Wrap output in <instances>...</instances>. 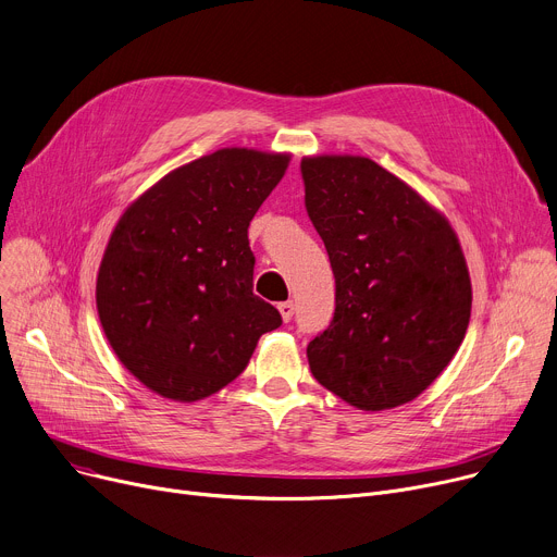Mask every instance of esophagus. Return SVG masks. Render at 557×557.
<instances>
[{
    "mask_svg": "<svg viewBox=\"0 0 557 557\" xmlns=\"http://www.w3.org/2000/svg\"><path fill=\"white\" fill-rule=\"evenodd\" d=\"M277 309H280V313H282V320H284V322H290V320H293V313H295V302H293V300L280 302Z\"/></svg>",
    "mask_w": 557,
    "mask_h": 557,
    "instance_id": "34e87169",
    "label": "esophagus"
}]
</instances>
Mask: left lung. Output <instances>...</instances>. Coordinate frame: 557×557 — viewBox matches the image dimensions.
<instances>
[{
	"label": "left lung",
	"instance_id": "1",
	"mask_svg": "<svg viewBox=\"0 0 557 557\" xmlns=\"http://www.w3.org/2000/svg\"><path fill=\"white\" fill-rule=\"evenodd\" d=\"M305 206L336 277L309 347L315 381L358 410L417 398L457 354L472 288L446 216L364 157L305 159Z\"/></svg>",
	"mask_w": 557,
	"mask_h": 557
}]
</instances>
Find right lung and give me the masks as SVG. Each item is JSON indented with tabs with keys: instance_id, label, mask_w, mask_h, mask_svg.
I'll return each mask as SVG.
<instances>
[{
	"instance_id": "obj_1",
	"label": "right lung",
	"mask_w": 557,
	"mask_h": 557,
	"mask_svg": "<svg viewBox=\"0 0 557 557\" xmlns=\"http://www.w3.org/2000/svg\"><path fill=\"white\" fill-rule=\"evenodd\" d=\"M288 154L226 147L163 176L109 237L96 282L104 336L152 392L193 403L235 381L280 311L252 293L248 226Z\"/></svg>"
}]
</instances>
